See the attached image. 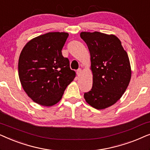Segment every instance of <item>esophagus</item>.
<instances>
[{
  "mask_svg": "<svg viewBox=\"0 0 150 150\" xmlns=\"http://www.w3.org/2000/svg\"><path fill=\"white\" fill-rule=\"evenodd\" d=\"M81 73H82V69H77V71H76V74H77L78 76H79L81 74Z\"/></svg>",
  "mask_w": 150,
  "mask_h": 150,
  "instance_id": "34e87169",
  "label": "esophagus"
}]
</instances>
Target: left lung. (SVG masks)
<instances>
[{"instance_id":"obj_1","label":"left lung","mask_w":150,"mask_h":150,"mask_svg":"<svg viewBox=\"0 0 150 150\" xmlns=\"http://www.w3.org/2000/svg\"><path fill=\"white\" fill-rule=\"evenodd\" d=\"M91 56L93 86L85 93L86 102L101 110L116 103L128 87L131 67L128 54L114 35L100 32H82Z\"/></svg>"}]
</instances>
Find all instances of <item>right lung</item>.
Here are the masks:
<instances>
[{
	"instance_id": "1",
	"label": "right lung",
	"mask_w": 150,
	"mask_h": 150,
	"mask_svg": "<svg viewBox=\"0 0 150 150\" xmlns=\"http://www.w3.org/2000/svg\"><path fill=\"white\" fill-rule=\"evenodd\" d=\"M68 35L65 32L42 35L30 40L20 53V83L28 97L40 105L50 106L60 101L76 76L61 52Z\"/></svg>"
}]
</instances>
